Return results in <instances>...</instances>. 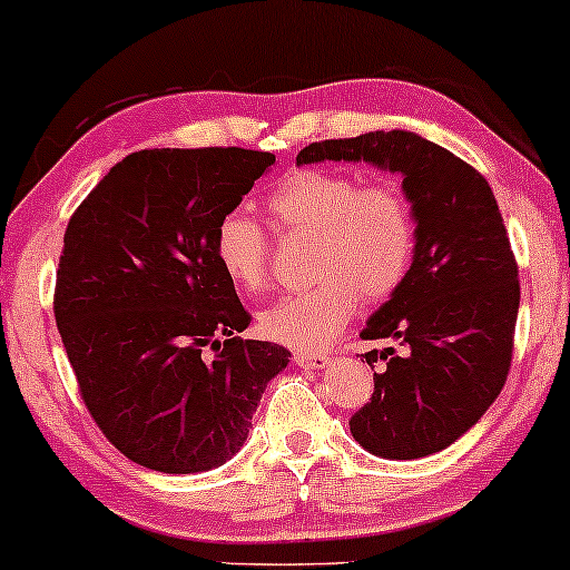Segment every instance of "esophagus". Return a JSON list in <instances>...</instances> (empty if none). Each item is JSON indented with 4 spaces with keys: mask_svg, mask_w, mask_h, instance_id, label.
<instances>
[{
    "mask_svg": "<svg viewBox=\"0 0 570 570\" xmlns=\"http://www.w3.org/2000/svg\"><path fill=\"white\" fill-rule=\"evenodd\" d=\"M293 363L301 365V368H324L326 363H330V355L326 353H295L293 355Z\"/></svg>",
    "mask_w": 570,
    "mask_h": 570,
    "instance_id": "34e87169",
    "label": "esophagus"
}]
</instances>
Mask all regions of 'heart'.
I'll return each mask as SVG.
<instances>
[{
	"instance_id": "obj_1",
	"label": "heart",
	"mask_w": 570,
	"mask_h": 570,
	"mask_svg": "<svg viewBox=\"0 0 570 570\" xmlns=\"http://www.w3.org/2000/svg\"><path fill=\"white\" fill-rule=\"evenodd\" d=\"M264 209L279 230L314 238L316 283L259 314L264 337L301 353L330 345L361 295L368 303L394 295L415 262V205L392 178L361 184L345 170L301 168L264 197ZM213 252L238 293L256 295L267 285L272 240L246 209H228L217 220Z\"/></svg>"
}]
</instances>
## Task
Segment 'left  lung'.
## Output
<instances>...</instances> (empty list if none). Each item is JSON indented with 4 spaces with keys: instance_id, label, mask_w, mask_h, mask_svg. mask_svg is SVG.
Returning <instances> with one entry per match:
<instances>
[{
    "instance_id": "1",
    "label": "left lung",
    "mask_w": 570,
    "mask_h": 570,
    "mask_svg": "<svg viewBox=\"0 0 570 570\" xmlns=\"http://www.w3.org/2000/svg\"><path fill=\"white\" fill-rule=\"evenodd\" d=\"M368 160L400 170L417 215L415 262L371 316L373 394L350 417L355 441L386 459H420L470 431L501 394L519 314V264L482 174L412 131L322 139L298 163Z\"/></svg>"
}]
</instances>
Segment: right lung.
<instances>
[{
	"mask_svg": "<svg viewBox=\"0 0 570 570\" xmlns=\"http://www.w3.org/2000/svg\"><path fill=\"white\" fill-rule=\"evenodd\" d=\"M272 163L244 147L139 150L69 217L53 287L61 342L100 433L147 470L230 459L291 357L233 337L252 314L213 252L217 220Z\"/></svg>",
	"mask_w": 570,
	"mask_h": 570,
	"instance_id": "add662e5",
	"label": "right lung"
}]
</instances>
